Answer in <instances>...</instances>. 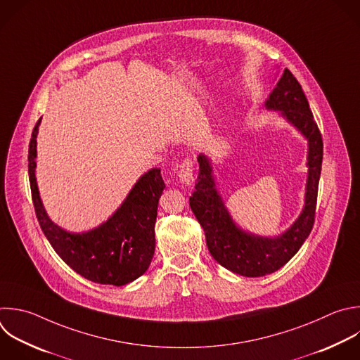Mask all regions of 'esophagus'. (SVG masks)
Listing matches in <instances>:
<instances>
[{"label": "esophagus", "mask_w": 360, "mask_h": 360, "mask_svg": "<svg viewBox=\"0 0 360 360\" xmlns=\"http://www.w3.org/2000/svg\"><path fill=\"white\" fill-rule=\"evenodd\" d=\"M178 176L185 185H191L193 182V161L192 158H185L178 169Z\"/></svg>", "instance_id": "34e87169"}]
</instances>
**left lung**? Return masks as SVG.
<instances>
[{
  "instance_id": "8db88e82",
  "label": "left lung",
  "mask_w": 360,
  "mask_h": 360,
  "mask_svg": "<svg viewBox=\"0 0 360 360\" xmlns=\"http://www.w3.org/2000/svg\"><path fill=\"white\" fill-rule=\"evenodd\" d=\"M266 105L281 110L309 141L305 207L294 226L277 238L255 237L238 230L214 189L209 160L205 155L198 157L199 178L189 198L191 209L205 230L206 245L212 257L224 269L245 277H260L277 271L292 259L309 236L315 221L323 155L321 131L307 96L290 69L284 70Z\"/></svg>"
}]
</instances>
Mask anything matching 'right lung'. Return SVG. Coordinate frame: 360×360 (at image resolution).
<instances>
[{"mask_svg":"<svg viewBox=\"0 0 360 360\" xmlns=\"http://www.w3.org/2000/svg\"><path fill=\"white\" fill-rule=\"evenodd\" d=\"M35 124L28 151V174L35 213L41 229L59 257L82 277L110 285H124L143 276L155 250V219L160 196L165 188L161 169L148 171L129 193L126 202L100 227L73 234L58 227L46 214L37 181Z\"/></svg>","mask_w":360,"mask_h":360,"instance_id":"1","label":"right lung"}]
</instances>
